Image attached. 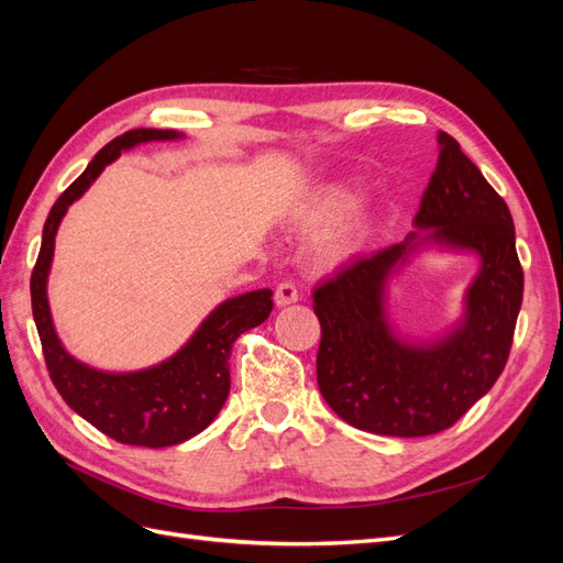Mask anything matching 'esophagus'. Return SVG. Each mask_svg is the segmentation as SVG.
Returning <instances> with one entry per match:
<instances>
[{
  "label": "esophagus",
  "instance_id": "1",
  "mask_svg": "<svg viewBox=\"0 0 563 563\" xmlns=\"http://www.w3.org/2000/svg\"><path fill=\"white\" fill-rule=\"evenodd\" d=\"M298 298H300L298 286H296L291 279H286V282H282V284H277V288H275V302L279 305V308H284V305L296 302Z\"/></svg>",
  "mask_w": 563,
  "mask_h": 563
}]
</instances>
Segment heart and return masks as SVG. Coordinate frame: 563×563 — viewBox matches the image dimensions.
Here are the masks:
<instances>
[{
    "instance_id": "obj_1",
    "label": "heart",
    "mask_w": 563,
    "mask_h": 563,
    "mask_svg": "<svg viewBox=\"0 0 563 563\" xmlns=\"http://www.w3.org/2000/svg\"><path fill=\"white\" fill-rule=\"evenodd\" d=\"M354 201V192L350 185H331L323 187L321 195L310 203L302 213L305 225L321 228L327 225L329 220L338 218L343 211H347ZM366 220L364 218H352L323 232L317 240V258L323 265H335L343 263L362 249L366 240Z\"/></svg>"
}]
</instances>
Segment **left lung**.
Returning <instances> with one entry per match:
<instances>
[{"label":"left lung","instance_id":"left-lung-1","mask_svg":"<svg viewBox=\"0 0 563 563\" xmlns=\"http://www.w3.org/2000/svg\"><path fill=\"white\" fill-rule=\"evenodd\" d=\"M439 162L401 244L354 258L314 288L321 323V397L356 430L428 437L449 430L496 385L507 364L523 298L515 223L453 135L439 131ZM422 241L476 250L483 269L468 289L464 323L432 346H408L384 319L386 277Z\"/></svg>","mask_w":563,"mask_h":563}]
</instances>
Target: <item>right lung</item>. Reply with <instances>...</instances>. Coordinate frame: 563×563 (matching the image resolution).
I'll list each match as a JSON object with an SVG mask.
<instances>
[{"instance_id":"1","label":"right lung","mask_w":563,"mask_h":563,"mask_svg":"<svg viewBox=\"0 0 563 563\" xmlns=\"http://www.w3.org/2000/svg\"><path fill=\"white\" fill-rule=\"evenodd\" d=\"M172 129H133L117 135L51 207L42 232V249L30 277L32 314L42 340L44 362L65 404L89 420L96 430L119 444L164 449L207 430L230 395V352L234 340L255 329L272 312V291L261 288L220 302L197 333L172 360L135 373H106L89 368L65 352L48 312L46 277L54 258L60 220L103 168L122 150L150 141H174Z\"/></svg>"}]
</instances>
